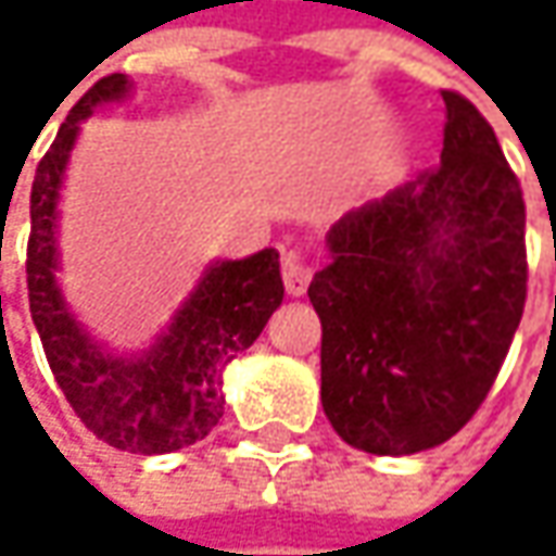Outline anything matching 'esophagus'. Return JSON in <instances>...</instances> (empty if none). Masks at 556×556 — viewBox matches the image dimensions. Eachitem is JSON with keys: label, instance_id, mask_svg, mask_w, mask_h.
I'll list each match as a JSON object with an SVG mask.
<instances>
[{"label": "esophagus", "instance_id": "34e87169", "mask_svg": "<svg viewBox=\"0 0 556 556\" xmlns=\"http://www.w3.org/2000/svg\"><path fill=\"white\" fill-rule=\"evenodd\" d=\"M309 278H312V271L296 260V253H288V256H285V288H288L290 296L306 293V288H309Z\"/></svg>", "mask_w": 556, "mask_h": 556}]
</instances>
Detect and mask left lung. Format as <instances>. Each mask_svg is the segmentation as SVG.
<instances>
[{
	"instance_id": "left-lung-1",
	"label": "left lung",
	"mask_w": 556,
	"mask_h": 556,
	"mask_svg": "<svg viewBox=\"0 0 556 556\" xmlns=\"http://www.w3.org/2000/svg\"><path fill=\"white\" fill-rule=\"evenodd\" d=\"M442 101L437 166L333 225L309 285L325 415L371 455L455 437L523 318V188L480 111L448 89Z\"/></svg>"
}]
</instances>
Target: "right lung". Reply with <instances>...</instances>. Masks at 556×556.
Segmentation results:
<instances>
[{"mask_svg": "<svg viewBox=\"0 0 556 556\" xmlns=\"http://www.w3.org/2000/svg\"><path fill=\"white\" fill-rule=\"evenodd\" d=\"M126 92L129 79L123 74L101 76L71 108L52 148L36 166L27 296L49 368L76 417L119 452L166 455L194 445L219 424L225 412V365L263 333L271 312L285 300V285L271 247L247 260L210 266L169 331L144 355L108 353L76 325L54 281L58 188L79 119L92 117L98 104L117 101Z\"/></svg>", "mask_w": 556, "mask_h": 556, "instance_id": "right-lung-1", "label": "right lung"}]
</instances>
